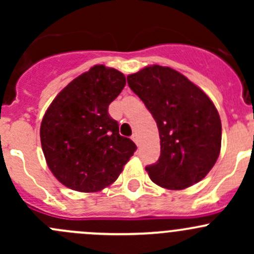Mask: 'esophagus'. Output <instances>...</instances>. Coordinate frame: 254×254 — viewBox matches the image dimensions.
<instances>
[{
	"mask_svg": "<svg viewBox=\"0 0 254 254\" xmlns=\"http://www.w3.org/2000/svg\"><path fill=\"white\" fill-rule=\"evenodd\" d=\"M131 139H132V141H134L135 143H136V145H139V143H140V140H139V137H137V135H136V134L132 135Z\"/></svg>",
	"mask_w": 254,
	"mask_h": 254,
	"instance_id": "34e87169",
	"label": "esophagus"
}]
</instances>
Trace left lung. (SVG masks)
<instances>
[{
    "mask_svg": "<svg viewBox=\"0 0 254 254\" xmlns=\"http://www.w3.org/2000/svg\"><path fill=\"white\" fill-rule=\"evenodd\" d=\"M127 84L160 132V158L146 167L151 181L172 190L201 181L221 148V120L211 99L178 71L160 65L129 75Z\"/></svg>",
    "mask_w": 254,
    "mask_h": 254,
    "instance_id": "1",
    "label": "left lung"
}]
</instances>
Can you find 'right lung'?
Instances as JSON below:
<instances>
[{
  "instance_id": "right-lung-1",
  "label": "right lung",
  "mask_w": 254,
  "mask_h": 254,
  "mask_svg": "<svg viewBox=\"0 0 254 254\" xmlns=\"http://www.w3.org/2000/svg\"><path fill=\"white\" fill-rule=\"evenodd\" d=\"M125 76L96 65L71 81L51 102L40 125L45 160L60 183L83 193L111 186L136 151L120 136L109 104L124 88Z\"/></svg>"
}]
</instances>
